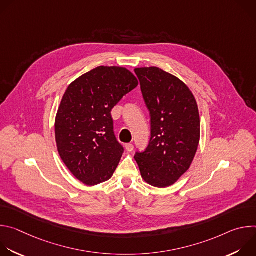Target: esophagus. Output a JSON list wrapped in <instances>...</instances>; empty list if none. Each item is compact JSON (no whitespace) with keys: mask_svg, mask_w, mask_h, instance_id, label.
I'll return each mask as SVG.
<instances>
[{"mask_svg":"<svg viewBox=\"0 0 256 256\" xmlns=\"http://www.w3.org/2000/svg\"><path fill=\"white\" fill-rule=\"evenodd\" d=\"M126 149L128 152H132L134 144H126Z\"/></svg>","mask_w":256,"mask_h":256,"instance_id":"obj_1","label":"esophagus"}]
</instances>
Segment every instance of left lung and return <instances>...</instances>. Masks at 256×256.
I'll return each instance as SVG.
<instances>
[{
    "label": "left lung",
    "instance_id": "1",
    "mask_svg": "<svg viewBox=\"0 0 256 256\" xmlns=\"http://www.w3.org/2000/svg\"><path fill=\"white\" fill-rule=\"evenodd\" d=\"M142 98L150 112L151 138L142 152H136L142 177L164 188L174 184L190 168L200 142V120L188 87L156 68L134 70Z\"/></svg>",
    "mask_w": 256,
    "mask_h": 256
}]
</instances>
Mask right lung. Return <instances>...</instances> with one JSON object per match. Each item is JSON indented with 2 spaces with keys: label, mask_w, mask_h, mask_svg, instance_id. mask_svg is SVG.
I'll return each instance as SVG.
<instances>
[{
  "label": "right lung",
  "mask_w": 256,
  "mask_h": 256,
  "mask_svg": "<svg viewBox=\"0 0 256 256\" xmlns=\"http://www.w3.org/2000/svg\"><path fill=\"white\" fill-rule=\"evenodd\" d=\"M126 68L98 66L66 89L56 118L58 154L77 179L96 186L112 178L124 152L112 109L138 86Z\"/></svg>",
  "instance_id": "right-lung-1"
}]
</instances>
